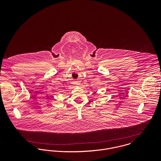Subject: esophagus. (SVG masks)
I'll list each match as a JSON object with an SVG mask.
<instances>
[{
	"instance_id": "1",
	"label": "esophagus",
	"mask_w": 161,
	"mask_h": 161,
	"mask_svg": "<svg viewBox=\"0 0 161 161\" xmlns=\"http://www.w3.org/2000/svg\"><path fill=\"white\" fill-rule=\"evenodd\" d=\"M75 84V85H79V84H78V82H76V83H75V84Z\"/></svg>"
}]
</instances>
